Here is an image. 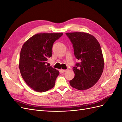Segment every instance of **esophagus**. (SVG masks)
Returning <instances> with one entry per match:
<instances>
[{"label": "esophagus", "instance_id": "34e87169", "mask_svg": "<svg viewBox=\"0 0 122 122\" xmlns=\"http://www.w3.org/2000/svg\"><path fill=\"white\" fill-rule=\"evenodd\" d=\"M61 71L62 73H64L66 71V70H61Z\"/></svg>", "mask_w": 122, "mask_h": 122}]
</instances>
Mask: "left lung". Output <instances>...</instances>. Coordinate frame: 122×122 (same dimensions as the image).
Segmentation results:
<instances>
[{"mask_svg": "<svg viewBox=\"0 0 122 122\" xmlns=\"http://www.w3.org/2000/svg\"><path fill=\"white\" fill-rule=\"evenodd\" d=\"M66 35L73 44L75 56L80 61L73 68L75 77L70 81V85L79 90L88 89L98 81L104 70L101 46L89 33L76 32Z\"/></svg>", "mask_w": 122, "mask_h": 122, "instance_id": "left-lung-1", "label": "left lung"}]
</instances>
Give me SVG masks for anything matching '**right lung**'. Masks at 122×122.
Instances as JSON below:
<instances>
[{
    "instance_id": "obj_1",
    "label": "right lung",
    "mask_w": 122,
    "mask_h": 122,
    "mask_svg": "<svg viewBox=\"0 0 122 122\" xmlns=\"http://www.w3.org/2000/svg\"><path fill=\"white\" fill-rule=\"evenodd\" d=\"M63 33H38L24 44L20 56L21 75L31 89L44 92L55 86L59 71L46 64L52 56V46Z\"/></svg>"
}]
</instances>
